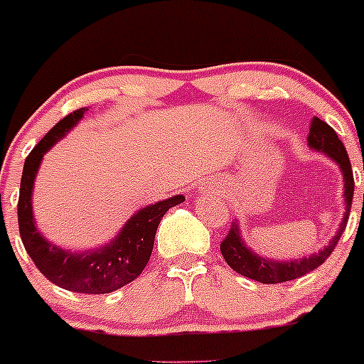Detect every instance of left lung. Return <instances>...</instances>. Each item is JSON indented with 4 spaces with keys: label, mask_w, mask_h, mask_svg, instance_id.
Segmentation results:
<instances>
[{
    "label": "left lung",
    "mask_w": 364,
    "mask_h": 364,
    "mask_svg": "<svg viewBox=\"0 0 364 364\" xmlns=\"http://www.w3.org/2000/svg\"><path fill=\"white\" fill-rule=\"evenodd\" d=\"M308 146L315 151H322L340 165L343 172L345 181V215L343 222L340 223L336 236L329 241L328 247H324L318 253H311L306 259L289 260V262H280V260H269L266 257H259L247 245L243 243L240 234L237 222H232L225 240L220 243V252H222L225 262L232 267L236 273L243 277L252 278V280L260 282V284H282V282H291L296 278L304 277L310 271L317 269L324 260L331 255L333 250L338 245L341 234L347 227L348 215H350L352 196H354V176H352L350 160H348L347 149L343 142L340 141L336 132L329 127L326 121L314 117L310 124V135H308Z\"/></svg>",
    "instance_id": "8db88e82"
}]
</instances>
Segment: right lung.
I'll return each mask as SVG.
<instances>
[{"label": "right lung", "mask_w": 364, "mask_h": 364, "mask_svg": "<svg viewBox=\"0 0 364 364\" xmlns=\"http://www.w3.org/2000/svg\"><path fill=\"white\" fill-rule=\"evenodd\" d=\"M86 111L87 109L82 107L70 112L60 123L54 124L49 134L31 149L24 161L21 178L17 216L26 252L47 280L58 287L80 294H109L134 282L142 273L153 252L160 220L172 205L181 204L185 197L174 196L141 209L124 223L116 240L98 250L72 253L49 243L38 232L33 220V183L46 151H49L70 128L75 127Z\"/></svg>", "instance_id": "add662e5"}]
</instances>
